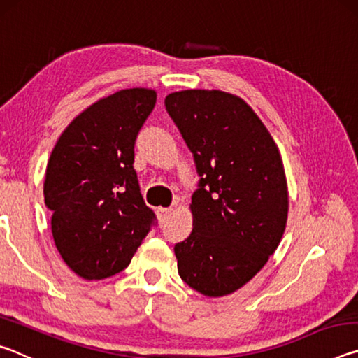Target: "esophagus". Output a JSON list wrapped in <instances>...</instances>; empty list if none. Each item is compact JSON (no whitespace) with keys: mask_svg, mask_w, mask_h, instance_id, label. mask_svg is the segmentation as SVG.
<instances>
[{"mask_svg":"<svg viewBox=\"0 0 358 358\" xmlns=\"http://www.w3.org/2000/svg\"><path fill=\"white\" fill-rule=\"evenodd\" d=\"M171 213H172V208H157V215H159L161 220H166Z\"/></svg>","mask_w":358,"mask_h":358,"instance_id":"obj_1","label":"esophagus"}]
</instances>
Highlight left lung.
<instances>
[{
  "label": "left lung",
  "mask_w": 358,
  "mask_h": 358,
  "mask_svg": "<svg viewBox=\"0 0 358 358\" xmlns=\"http://www.w3.org/2000/svg\"><path fill=\"white\" fill-rule=\"evenodd\" d=\"M166 108L192 151V232L175 245L178 273L205 296L234 294L276 251L287 222L281 153L251 106L221 90H183Z\"/></svg>",
  "instance_id": "obj_1"
}]
</instances>
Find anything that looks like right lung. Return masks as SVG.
I'll return each mask as SVG.
<instances>
[{"label": "right lung", "instance_id": "right-lung-1", "mask_svg": "<svg viewBox=\"0 0 358 358\" xmlns=\"http://www.w3.org/2000/svg\"><path fill=\"white\" fill-rule=\"evenodd\" d=\"M155 104L151 88L106 96L77 115L52 150L44 181L52 235L64 264L83 280L124 270L155 221L132 166L137 134Z\"/></svg>", "mask_w": 358, "mask_h": 358}]
</instances>
